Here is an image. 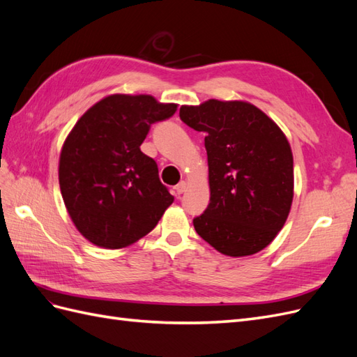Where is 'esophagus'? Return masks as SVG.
Segmentation results:
<instances>
[{
    "label": "esophagus",
    "instance_id": "obj_1",
    "mask_svg": "<svg viewBox=\"0 0 357 357\" xmlns=\"http://www.w3.org/2000/svg\"><path fill=\"white\" fill-rule=\"evenodd\" d=\"M186 186H188V183H186L185 180H181V181L178 183V185L174 188V189H176V193H177V195H181V193L186 190Z\"/></svg>",
    "mask_w": 357,
    "mask_h": 357
}]
</instances>
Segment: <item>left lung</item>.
<instances>
[{
  "label": "left lung",
  "mask_w": 357,
  "mask_h": 357,
  "mask_svg": "<svg viewBox=\"0 0 357 357\" xmlns=\"http://www.w3.org/2000/svg\"><path fill=\"white\" fill-rule=\"evenodd\" d=\"M180 119L205 132L210 204L193 219L195 231L226 256L261 252L282 231L294 199V155L286 135L245 101L183 105Z\"/></svg>",
  "instance_id": "left-lung-1"
}]
</instances>
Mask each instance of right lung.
<instances>
[{
    "instance_id": "1",
    "label": "right lung",
    "mask_w": 357,
    "mask_h": 357,
    "mask_svg": "<svg viewBox=\"0 0 357 357\" xmlns=\"http://www.w3.org/2000/svg\"><path fill=\"white\" fill-rule=\"evenodd\" d=\"M177 112L152 95L105 96L68 134L59 158V186L75 228L104 248L131 245L152 231L174 201L144 155L150 126Z\"/></svg>"
}]
</instances>
